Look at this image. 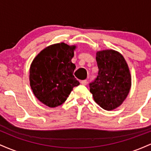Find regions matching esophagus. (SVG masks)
<instances>
[{"label":"esophagus","instance_id":"obj_1","mask_svg":"<svg viewBox=\"0 0 151 151\" xmlns=\"http://www.w3.org/2000/svg\"><path fill=\"white\" fill-rule=\"evenodd\" d=\"M81 84H82V85H86V84H87V81H86V79L81 81Z\"/></svg>","mask_w":151,"mask_h":151}]
</instances>
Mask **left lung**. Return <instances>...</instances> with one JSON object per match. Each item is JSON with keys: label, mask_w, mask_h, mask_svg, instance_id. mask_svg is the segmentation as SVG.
<instances>
[{"label": "left lung", "mask_w": 151, "mask_h": 151, "mask_svg": "<svg viewBox=\"0 0 151 151\" xmlns=\"http://www.w3.org/2000/svg\"><path fill=\"white\" fill-rule=\"evenodd\" d=\"M98 76L89 84L90 92L102 109L111 111L122 104L131 86L129 66L123 55L114 50L96 52Z\"/></svg>", "instance_id": "left-lung-1"}]
</instances>
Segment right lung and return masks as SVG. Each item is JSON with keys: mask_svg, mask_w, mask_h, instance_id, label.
I'll return each mask as SVG.
<instances>
[{"mask_svg": "<svg viewBox=\"0 0 151 151\" xmlns=\"http://www.w3.org/2000/svg\"><path fill=\"white\" fill-rule=\"evenodd\" d=\"M75 45L64 42L47 47L32 60L30 84L35 97L54 108L67 100L74 86L79 84L74 77L76 66L72 62Z\"/></svg>", "mask_w": 151, "mask_h": 151, "instance_id": "1", "label": "right lung"}]
</instances>
